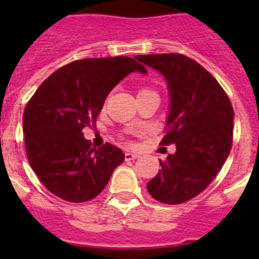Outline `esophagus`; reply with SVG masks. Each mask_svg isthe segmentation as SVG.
<instances>
[{
    "mask_svg": "<svg viewBox=\"0 0 259 259\" xmlns=\"http://www.w3.org/2000/svg\"><path fill=\"white\" fill-rule=\"evenodd\" d=\"M140 157L139 154H135V153H125L124 154V159L125 161H135V159H137V158Z\"/></svg>",
    "mask_w": 259,
    "mask_h": 259,
    "instance_id": "1",
    "label": "esophagus"
}]
</instances>
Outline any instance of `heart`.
Here are the masks:
<instances>
[{
    "instance_id": "obj_1",
    "label": "heart",
    "mask_w": 259,
    "mask_h": 259,
    "mask_svg": "<svg viewBox=\"0 0 259 259\" xmlns=\"http://www.w3.org/2000/svg\"><path fill=\"white\" fill-rule=\"evenodd\" d=\"M140 92H141V91H140Z\"/></svg>"
}]
</instances>
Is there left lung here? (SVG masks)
Masks as SVG:
<instances>
[{
	"instance_id": "8db88e82",
	"label": "left lung",
	"mask_w": 259,
	"mask_h": 259,
	"mask_svg": "<svg viewBox=\"0 0 259 259\" xmlns=\"http://www.w3.org/2000/svg\"><path fill=\"white\" fill-rule=\"evenodd\" d=\"M135 58L161 72L170 93L166 135L161 145L175 144L146 188L162 203L178 205L200 194L214 180L232 146L233 109L215 77L183 54Z\"/></svg>"
}]
</instances>
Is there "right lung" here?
<instances>
[{"label": "right lung", "instance_id": "right-lung-1", "mask_svg": "<svg viewBox=\"0 0 259 259\" xmlns=\"http://www.w3.org/2000/svg\"><path fill=\"white\" fill-rule=\"evenodd\" d=\"M146 68L130 57L71 62L41 84L23 114L29 166L48 191L68 202L101 193L124 153L106 143L92 148L83 128L96 124L111 89L131 72Z\"/></svg>", "mask_w": 259, "mask_h": 259}]
</instances>
